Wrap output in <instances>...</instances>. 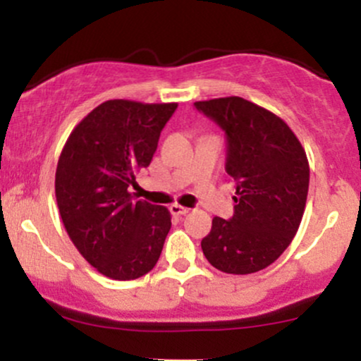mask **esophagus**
I'll list each match as a JSON object with an SVG mask.
<instances>
[{"instance_id":"esophagus-1","label":"esophagus","mask_w":361,"mask_h":361,"mask_svg":"<svg viewBox=\"0 0 361 361\" xmlns=\"http://www.w3.org/2000/svg\"><path fill=\"white\" fill-rule=\"evenodd\" d=\"M169 212H171L173 215H186L190 212V209H186V207L180 205V204H173L171 207H169Z\"/></svg>"}]
</instances>
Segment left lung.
<instances>
[{
    "label": "left lung",
    "instance_id": "1",
    "mask_svg": "<svg viewBox=\"0 0 361 361\" xmlns=\"http://www.w3.org/2000/svg\"><path fill=\"white\" fill-rule=\"evenodd\" d=\"M195 106L226 132V171L235 181L233 219L214 217L202 251L224 273H256L279 259L299 231L309 192L307 156L283 120L244 98Z\"/></svg>",
    "mask_w": 361,
    "mask_h": 361
}]
</instances>
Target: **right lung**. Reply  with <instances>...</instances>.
<instances>
[{
    "instance_id": "add662e5",
    "label": "right lung",
    "mask_w": 361,
    "mask_h": 361,
    "mask_svg": "<svg viewBox=\"0 0 361 361\" xmlns=\"http://www.w3.org/2000/svg\"><path fill=\"white\" fill-rule=\"evenodd\" d=\"M178 103L109 100L74 127L56 169L59 214L76 250L114 280L154 268L171 229L166 207L135 202L130 186L151 164Z\"/></svg>"
}]
</instances>
